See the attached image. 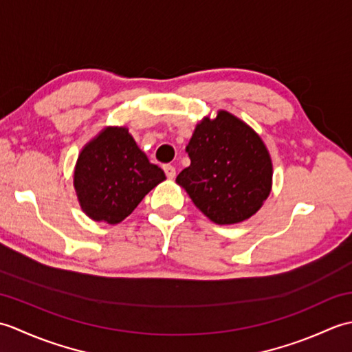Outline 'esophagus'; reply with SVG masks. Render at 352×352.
<instances>
[{
    "label": "esophagus",
    "instance_id": "34e87169",
    "mask_svg": "<svg viewBox=\"0 0 352 352\" xmlns=\"http://www.w3.org/2000/svg\"><path fill=\"white\" fill-rule=\"evenodd\" d=\"M163 169H164V174H166V177L169 178V180H172V178H175V168L172 166V164H164L163 166Z\"/></svg>",
    "mask_w": 352,
    "mask_h": 352
}]
</instances>
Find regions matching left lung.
Listing matches in <instances>:
<instances>
[{
	"mask_svg": "<svg viewBox=\"0 0 352 352\" xmlns=\"http://www.w3.org/2000/svg\"><path fill=\"white\" fill-rule=\"evenodd\" d=\"M186 151L190 166L175 182L218 226L250 219L271 193L274 170L265 142L227 110L201 119Z\"/></svg>",
	"mask_w": 352,
	"mask_h": 352,
	"instance_id": "obj_1",
	"label": "left lung"
}]
</instances>
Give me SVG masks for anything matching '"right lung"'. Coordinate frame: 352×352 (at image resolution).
Masks as SVG:
<instances>
[{
  "instance_id": "1",
  "label": "right lung",
  "mask_w": 352,
  "mask_h": 352,
  "mask_svg": "<svg viewBox=\"0 0 352 352\" xmlns=\"http://www.w3.org/2000/svg\"><path fill=\"white\" fill-rule=\"evenodd\" d=\"M166 180L148 160L126 126L104 129L81 148L74 189L81 210L95 222H122L149 190Z\"/></svg>"
}]
</instances>
